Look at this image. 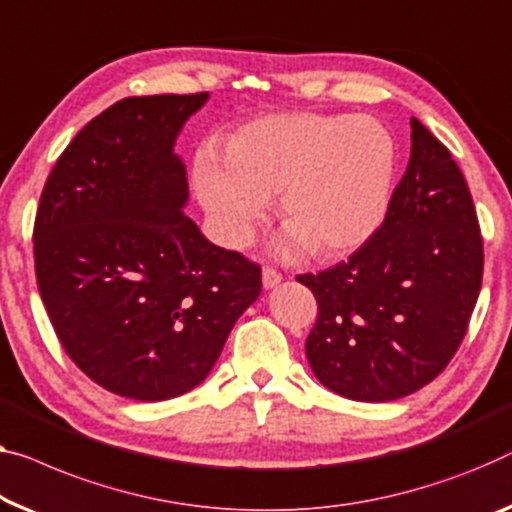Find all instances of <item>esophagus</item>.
I'll use <instances>...</instances> for the list:
<instances>
[{"instance_id":"obj_1","label":"esophagus","mask_w":512,"mask_h":512,"mask_svg":"<svg viewBox=\"0 0 512 512\" xmlns=\"http://www.w3.org/2000/svg\"><path fill=\"white\" fill-rule=\"evenodd\" d=\"M280 280H282V276H280L276 269H271V266H264V271H262V285H264V289L278 287Z\"/></svg>"}]
</instances>
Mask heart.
I'll list each match as a JSON object with an SVG mask.
<instances>
[{
    "instance_id": "b5f03b06",
    "label": "heart",
    "mask_w": 512,
    "mask_h": 512,
    "mask_svg": "<svg viewBox=\"0 0 512 512\" xmlns=\"http://www.w3.org/2000/svg\"><path fill=\"white\" fill-rule=\"evenodd\" d=\"M395 163L393 135L365 114H269L227 135L223 156L197 151L193 186L225 246H246L278 197L282 248L308 246L331 259L365 246L384 225Z\"/></svg>"
}]
</instances>
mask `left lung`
Wrapping results in <instances>:
<instances>
[{
  "label": "left lung",
  "instance_id": "8db88e82",
  "mask_svg": "<svg viewBox=\"0 0 512 512\" xmlns=\"http://www.w3.org/2000/svg\"><path fill=\"white\" fill-rule=\"evenodd\" d=\"M296 280L319 305L305 356L329 391L391 402L446 368L478 301L483 239L460 167L421 121L411 117L409 165L379 232Z\"/></svg>",
  "mask_w": 512,
  "mask_h": 512
}]
</instances>
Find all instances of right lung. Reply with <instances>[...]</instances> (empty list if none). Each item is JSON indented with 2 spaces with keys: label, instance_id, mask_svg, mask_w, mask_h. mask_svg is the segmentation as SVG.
I'll list each match as a JSON object with an SVG mask.
<instances>
[{
  "label": "right lung",
  "instance_id": "add662e5",
  "mask_svg": "<svg viewBox=\"0 0 512 512\" xmlns=\"http://www.w3.org/2000/svg\"><path fill=\"white\" fill-rule=\"evenodd\" d=\"M209 94L133 96L91 119L45 181L34 225L38 292L73 363L121 398L200 386L262 271L213 246L183 209L174 144Z\"/></svg>",
  "mask_w": 512,
  "mask_h": 512
}]
</instances>
